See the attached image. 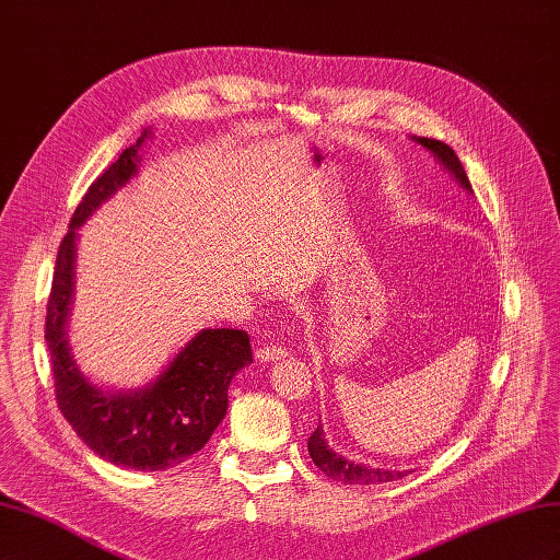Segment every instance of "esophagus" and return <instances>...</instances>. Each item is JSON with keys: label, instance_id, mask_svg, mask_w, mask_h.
<instances>
[{"label": "esophagus", "instance_id": "esophagus-1", "mask_svg": "<svg viewBox=\"0 0 560 560\" xmlns=\"http://www.w3.org/2000/svg\"><path fill=\"white\" fill-rule=\"evenodd\" d=\"M254 358H257V362H261V364L280 362V360L287 358V350L282 346H268V343H264L261 348H257V352H254Z\"/></svg>", "mask_w": 560, "mask_h": 560}]
</instances>
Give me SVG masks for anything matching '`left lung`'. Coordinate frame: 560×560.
Instances as JSON below:
<instances>
[{"label":"left lung","mask_w":560,"mask_h":560,"mask_svg":"<svg viewBox=\"0 0 560 560\" xmlns=\"http://www.w3.org/2000/svg\"><path fill=\"white\" fill-rule=\"evenodd\" d=\"M413 142H418L420 147H425L430 154H434L436 163L444 165V171L451 173V177H455L457 186H463V189L471 196V184L467 179V173L465 167L460 163V159L455 156V151L439 142V140H432V138H411ZM308 453L313 457V463L327 474L329 479L334 481H343V483H360V486H374V483H385V481H397L401 477H406L411 469H389V467H369L364 463H354V460H348V457L338 455L329 442L325 439V430H322V425H317V430L311 434L308 439Z\"/></svg>","instance_id":"1"}]
</instances>
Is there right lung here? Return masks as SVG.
Listing matches in <instances>:
<instances>
[{
  "label": "right lung",
  "mask_w": 560,
  "mask_h": 560,
  "mask_svg": "<svg viewBox=\"0 0 560 560\" xmlns=\"http://www.w3.org/2000/svg\"><path fill=\"white\" fill-rule=\"evenodd\" d=\"M149 138L151 128L91 184L74 210L58 249L44 338L58 406L81 442L112 465L161 471L177 467L208 444L226 416L233 376L252 362V348L243 329H200L154 381L135 389L97 385L83 376L74 360L67 322L74 306L79 229L138 175L140 151Z\"/></svg>",
  "instance_id": "right-lung-1"
}]
</instances>
